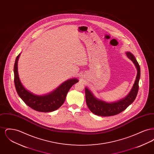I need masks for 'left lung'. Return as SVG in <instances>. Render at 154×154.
Instances as JSON below:
<instances>
[{
	"mask_svg": "<svg viewBox=\"0 0 154 154\" xmlns=\"http://www.w3.org/2000/svg\"><path fill=\"white\" fill-rule=\"evenodd\" d=\"M126 55L133 62L137 72L136 80L131 90L124 98L116 102H107L96 97L91 91L86 87L85 88L86 103L89 109L94 114L103 117L117 115L124 111L135 100L139 91L140 67L133 54L130 52H126Z\"/></svg>",
	"mask_w": 154,
	"mask_h": 154,
	"instance_id": "obj_1",
	"label": "left lung"
}]
</instances>
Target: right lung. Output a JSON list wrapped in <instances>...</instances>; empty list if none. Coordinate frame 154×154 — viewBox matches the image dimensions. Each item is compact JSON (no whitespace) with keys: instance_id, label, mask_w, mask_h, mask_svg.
Masks as SVG:
<instances>
[{"instance_id":"obj_1","label":"right lung","mask_w":154,"mask_h":154,"mask_svg":"<svg viewBox=\"0 0 154 154\" xmlns=\"http://www.w3.org/2000/svg\"><path fill=\"white\" fill-rule=\"evenodd\" d=\"M20 55L16 58L14 66L15 87L18 95L26 105L37 111L48 112L57 110L65 102L69 89L79 80L73 78L65 81L55 90L45 95L33 94L23 87L19 77L18 62Z\"/></svg>"}]
</instances>
